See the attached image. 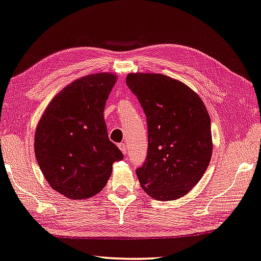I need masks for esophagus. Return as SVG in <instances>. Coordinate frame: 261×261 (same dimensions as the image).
Segmentation results:
<instances>
[{
  "label": "esophagus",
  "instance_id": "esophagus-1",
  "mask_svg": "<svg viewBox=\"0 0 261 261\" xmlns=\"http://www.w3.org/2000/svg\"><path fill=\"white\" fill-rule=\"evenodd\" d=\"M119 149L122 151V154L123 155L126 154V145L124 144V142H121V144H119Z\"/></svg>",
  "mask_w": 261,
  "mask_h": 261
}]
</instances>
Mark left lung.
<instances>
[{
    "label": "left lung",
    "mask_w": 261,
    "mask_h": 261,
    "mask_svg": "<svg viewBox=\"0 0 261 261\" xmlns=\"http://www.w3.org/2000/svg\"><path fill=\"white\" fill-rule=\"evenodd\" d=\"M126 85L147 117V158L137 170L141 188L161 201L186 196L212 160L211 116L205 104L190 87L165 74L129 73Z\"/></svg>",
    "instance_id": "obj_1"
}]
</instances>
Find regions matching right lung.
Segmentation results:
<instances>
[{
    "label": "right lung",
    "instance_id": "add662e5",
    "mask_svg": "<svg viewBox=\"0 0 261 261\" xmlns=\"http://www.w3.org/2000/svg\"><path fill=\"white\" fill-rule=\"evenodd\" d=\"M114 73L88 74L53 97L35 132V155L50 188L80 200L103 190L123 155L110 141L104 120Z\"/></svg>",
    "mask_w": 261,
    "mask_h": 261
}]
</instances>
